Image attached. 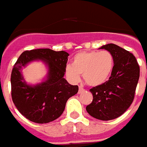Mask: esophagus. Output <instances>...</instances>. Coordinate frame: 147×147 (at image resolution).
<instances>
[{
  "label": "esophagus",
  "mask_w": 147,
  "mask_h": 147,
  "mask_svg": "<svg viewBox=\"0 0 147 147\" xmlns=\"http://www.w3.org/2000/svg\"><path fill=\"white\" fill-rule=\"evenodd\" d=\"M85 91V88H83L82 86H79V90H78V93H82Z\"/></svg>",
  "instance_id": "esophagus-1"
}]
</instances>
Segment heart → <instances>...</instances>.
<instances>
[{
  "mask_svg": "<svg viewBox=\"0 0 147 147\" xmlns=\"http://www.w3.org/2000/svg\"><path fill=\"white\" fill-rule=\"evenodd\" d=\"M114 65L112 55L108 51H82L74 55L72 65L65 67V74L73 83H77L82 74L90 86H99L108 81Z\"/></svg>",
  "mask_w": 147,
  "mask_h": 147,
  "instance_id": "b5f03b06",
  "label": "heart"
}]
</instances>
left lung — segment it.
Returning <instances> with one entry per match:
<instances>
[{
    "instance_id": "left-lung-1",
    "label": "left lung",
    "mask_w": 147,
    "mask_h": 147,
    "mask_svg": "<svg viewBox=\"0 0 147 147\" xmlns=\"http://www.w3.org/2000/svg\"><path fill=\"white\" fill-rule=\"evenodd\" d=\"M99 49L112 54L114 66L109 81L90 89L93 100L86 111L97 119L111 120L123 114L131 105L140 70L135 56L125 49L113 43Z\"/></svg>"
}]
</instances>
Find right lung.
<instances>
[{"label":"right lung","instance_id":"1","mask_svg":"<svg viewBox=\"0 0 147 147\" xmlns=\"http://www.w3.org/2000/svg\"><path fill=\"white\" fill-rule=\"evenodd\" d=\"M67 52L35 49L23 52L11 74L12 98L18 111L30 121L47 123L61 116L69 97L78 93V86L64 78ZM33 61H42L48 73L42 82L32 85L23 78L22 69Z\"/></svg>","mask_w":147,"mask_h":147}]
</instances>
